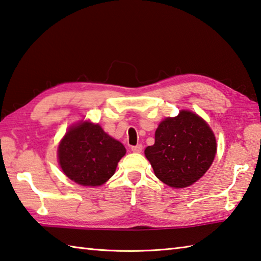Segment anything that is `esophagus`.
Masks as SVG:
<instances>
[{"mask_svg": "<svg viewBox=\"0 0 261 261\" xmlns=\"http://www.w3.org/2000/svg\"><path fill=\"white\" fill-rule=\"evenodd\" d=\"M130 150L133 152H136V153H140V152H142V150H143V146H142V144H137V145L132 146Z\"/></svg>", "mask_w": 261, "mask_h": 261, "instance_id": "obj_1", "label": "esophagus"}]
</instances>
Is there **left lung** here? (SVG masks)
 <instances>
[{"label":"left lung","instance_id":"1","mask_svg":"<svg viewBox=\"0 0 261 261\" xmlns=\"http://www.w3.org/2000/svg\"><path fill=\"white\" fill-rule=\"evenodd\" d=\"M214 133L191 111L166 118L155 130L154 144L144 153L155 176L170 188H186L204 175L216 155Z\"/></svg>","mask_w":261,"mask_h":261}]
</instances>
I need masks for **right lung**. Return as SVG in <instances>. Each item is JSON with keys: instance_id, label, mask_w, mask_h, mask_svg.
Here are the masks:
<instances>
[{"instance_id": "obj_1", "label": "right lung", "mask_w": 261, "mask_h": 261, "mask_svg": "<svg viewBox=\"0 0 261 261\" xmlns=\"http://www.w3.org/2000/svg\"><path fill=\"white\" fill-rule=\"evenodd\" d=\"M125 146L99 125L73 126L59 145V162L69 178L84 186H99L115 174Z\"/></svg>"}]
</instances>
